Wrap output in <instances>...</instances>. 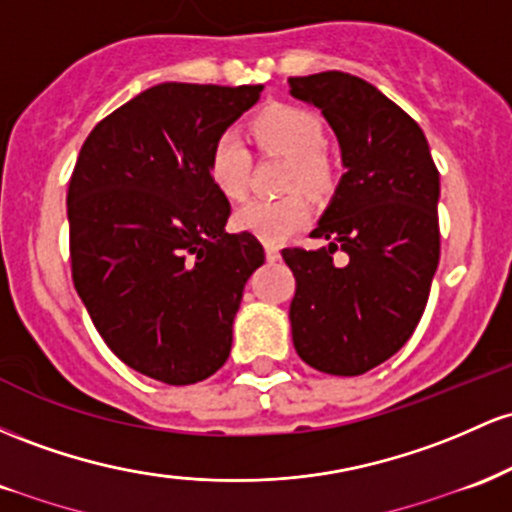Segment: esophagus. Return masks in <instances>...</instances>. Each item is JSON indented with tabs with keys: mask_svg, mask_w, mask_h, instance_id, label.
<instances>
[{
	"mask_svg": "<svg viewBox=\"0 0 512 512\" xmlns=\"http://www.w3.org/2000/svg\"><path fill=\"white\" fill-rule=\"evenodd\" d=\"M266 258H268V261H278V258H280V249H278V246H275V244H266Z\"/></svg>",
	"mask_w": 512,
	"mask_h": 512,
	"instance_id": "34e87169",
	"label": "esophagus"
}]
</instances>
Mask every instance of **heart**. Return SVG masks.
Returning <instances> with one entry per match:
<instances>
[{
  "mask_svg": "<svg viewBox=\"0 0 512 512\" xmlns=\"http://www.w3.org/2000/svg\"><path fill=\"white\" fill-rule=\"evenodd\" d=\"M251 135L263 152L290 159L285 186L300 188L312 198H326L336 183L331 159L324 154L326 135L321 120L312 111L292 103H273L251 120ZM208 174L212 186L225 198L237 200L249 188L251 154L237 132H222L210 147ZM309 220L302 195L278 200H249L234 212V227L268 244L285 241Z\"/></svg>",
  "mask_w": 512,
  "mask_h": 512,
  "instance_id": "b5f03b06",
  "label": "heart"
}]
</instances>
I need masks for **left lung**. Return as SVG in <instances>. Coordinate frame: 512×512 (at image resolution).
Instances as JSON below:
<instances>
[{"label": "left lung", "mask_w": 512, "mask_h": 512, "mask_svg": "<svg viewBox=\"0 0 512 512\" xmlns=\"http://www.w3.org/2000/svg\"><path fill=\"white\" fill-rule=\"evenodd\" d=\"M290 86L329 120L346 166L312 232L329 246L283 249L297 280L292 343L314 370L365 375L409 341L426 309L440 261L438 166L416 120L365 79L331 70ZM338 248L346 267L332 263Z\"/></svg>", "instance_id": "left-lung-1"}]
</instances>
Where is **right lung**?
Masks as SVG:
<instances>
[{"label":"right lung","mask_w":512,"mask_h":512,"mask_svg":"<svg viewBox=\"0 0 512 512\" xmlns=\"http://www.w3.org/2000/svg\"><path fill=\"white\" fill-rule=\"evenodd\" d=\"M263 86L166 82L89 132L74 164L72 280L106 346L164 384L208 380L227 363L246 280L266 254L229 234V200L212 186L217 137Z\"/></svg>","instance_id":"add662e5"}]
</instances>
